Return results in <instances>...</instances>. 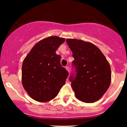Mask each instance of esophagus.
<instances>
[{
	"mask_svg": "<svg viewBox=\"0 0 127 127\" xmlns=\"http://www.w3.org/2000/svg\"><path fill=\"white\" fill-rule=\"evenodd\" d=\"M66 70H67V71H68L69 72V71H70V69H69V67L68 66H66Z\"/></svg>",
	"mask_w": 127,
	"mask_h": 127,
	"instance_id": "34e87169",
	"label": "esophagus"
}]
</instances>
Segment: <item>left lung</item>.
Returning <instances> with one entry per match:
<instances>
[{"mask_svg":"<svg viewBox=\"0 0 127 127\" xmlns=\"http://www.w3.org/2000/svg\"><path fill=\"white\" fill-rule=\"evenodd\" d=\"M66 42L74 58L75 74H72L69 80L75 96L85 103L99 100L111 84L109 63L93 43L74 39H67Z\"/></svg>","mask_w":127,"mask_h":127,"instance_id":"1","label":"left lung"}]
</instances>
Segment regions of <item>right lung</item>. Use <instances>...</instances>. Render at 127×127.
Listing matches in <instances>:
<instances>
[{"mask_svg":"<svg viewBox=\"0 0 127 127\" xmlns=\"http://www.w3.org/2000/svg\"><path fill=\"white\" fill-rule=\"evenodd\" d=\"M65 41L50 36L36 43L24 58L22 65V84L30 97L47 102L57 96L64 85L69 73L62 67L56 50Z\"/></svg>","mask_w":127,"mask_h":127,"instance_id":"add662e5","label":"right lung"}]
</instances>
